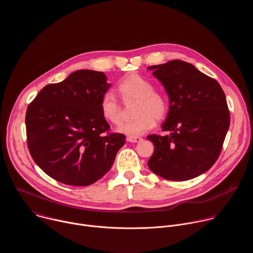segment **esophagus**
Masks as SVG:
<instances>
[{
  "label": "esophagus",
  "instance_id": "34e87169",
  "mask_svg": "<svg viewBox=\"0 0 253 253\" xmlns=\"http://www.w3.org/2000/svg\"><path fill=\"white\" fill-rule=\"evenodd\" d=\"M126 140H127V141H129V142H132V143H137V142H140V141H142V138H140V137H133V136H128V137L126 138Z\"/></svg>",
  "mask_w": 253,
  "mask_h": 253
}]
</instances>
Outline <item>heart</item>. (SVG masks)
I'll use <instances>...</instances> for the list:
<instances>
[{
    "label": "heart",
    "instance_id": "1",
    "mask_svg": "<svg viewBox=\"0 0 253 253\" xmlns=\"http://www.w3.org/2000/svg\"><path fill=\"white\" fill-rule=\"evenodd\" d=\"M118 92L124 102L136 101L133 109L134 119L123 123L118 130L126 135L140 136L152 129L156 119H163L168 112L166 96L155 90L148 79L132 74L118 84ZM100 110L103 118L111 124L118 125L121 120V107L111 92L105 93L100 100Z\"/></svg>",
    "mask_w": 253,
    "mask_h": 253
}]
</instances>
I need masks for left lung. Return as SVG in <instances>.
Wrapping results in <instances>:
<instances>
[{"label": "left lung", "instance_id": "obj_1", "mask_svg": "<svg viewBox=\"0 0 253 253\" xmlns=\"http://www.w3.org/2000/svg\"><path fill=\"white\" fill-rule=\"evenodd\" d=\"M148 70L168 94L169 111L162 130L170 132L147 136L154 144L148 166L167 180L195 178L220 155L230 124L225 94L217 81L184 61L172 60Z\"/></svg>", "mask_w": 253, "mask_h": 253}]
</instances>
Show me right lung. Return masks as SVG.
<instances>
[{"instance_id":"1","label":"right lung","mask_w":253,"mask_h":253,"mask_svg":"<svg viewBox=\"0 0 253 253\" xmlns=\"http://www.w3.org/2000/svg\"><path fill=\"white\" fill-rule=\"evenodd\" d=\"M110 86L103 72L78 70L45 86L28 106L30 154L57 181L88 186L112 167L125 136L110 133L101 114L100 100Z\"/></svg>"}]
</instances>
